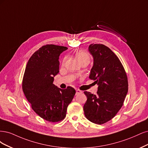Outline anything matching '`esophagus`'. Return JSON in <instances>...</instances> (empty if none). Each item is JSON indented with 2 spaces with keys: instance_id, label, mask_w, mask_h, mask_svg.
Segmentation results:
<instances>
[{
  "instance_id": "obj_1",
  "label": "esophagus",
  "mask_w": 148,
  "mask_h": 148,
  "mask_svg": "<svg viewBox=\"0 0 148 148\" xmlns=\"http://www.w3.org/2000/svg\"><path fill=\"white\" fill-rule=\"evenodd\" d=\"M82 93V92L81 91V90H79V89L76 90V93H75V95H79V94Z\"/></svg>"
}]
</instances>
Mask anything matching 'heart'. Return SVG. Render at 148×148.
Masks as SVG:
<instances>
[{
  "label": "heart",
  "instance_id": "1",
  "mask_svg": "<svg viewBox=\"0 0 148 148\" xmlns=\"http://www.w3.org/2000/svg\"><path fill=\"white\" fill-rule=\"evenodd\" d=\"M75 55H76V57H77V58L78 59V60L80 61V63H82V62L86 61H90L89 55L86 51H83V50H79L77 52V53H76ZM66 61V57H65V58L63 59V63H64Z\"/></svg>",
  "mask_w": 148,
  "mask_h": 148
}]
</instances>
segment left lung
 <instances>
[{
  "label": "left lung",
  "instance_id": "obj_1",
  "mask_svg": "<svg viewBox=\"0 0 148 148\" xmlns=\"http://www.w3.org/2000/svg\"><path fill=\"white\" fill-rule=\"evenodd\" d=\"M93 58L89 78L98 85L97 94L84 92L87 99L84 114L90 122L103 124L115 116L122 108L128 92V79L121 61L106 45L90 44Z\"/></svg>",
  "mask_w": 148,
  "mask_h": 148
}]
</instances>
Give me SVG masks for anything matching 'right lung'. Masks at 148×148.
I'll use <instances>...</instances> for the list:
<instances>
[{
    "label": "right lung",
    "instance_id": "add662e5",
    "mask_svg": "<svg viewBox=\"0 0 148 148\" xmlns=\"http://www.w3.org/2000/svg\"><path fill=\"white\" fill-rule=\"evenodd\" d=\"M66 47L46 45L37 50L28 61L22 88L32 109L41 118L51 122L63 120L75 90L61 89L53 84L59 73V56Z\"/></svg>",
    "mask_w": 148,
    "mask_h": 148
}]
</instances>
